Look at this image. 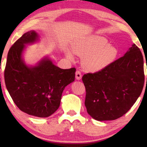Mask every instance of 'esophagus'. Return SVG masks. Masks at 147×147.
<instances>
[{
    "mask_svg": "<svg viewBox=\"0 0 147 147\" xmlns=\"http://www.w3.org/2000/svg\"><path fill=\"white\" fill-rule=\"evenodd\" d=\"M76 80H80L82 78V74H81V72L80 71H76Z\"/></svg>",
    "mask_w": 147,
    "mask_h": 147,
    "instance_id": "1",
    "label": "esophagus"
}]
</instances>
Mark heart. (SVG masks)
I'll list each match as a JSON object with an SVG mask.
<instances>
[{
	"label": "heart",
	"instance_id": "b5f03b06",
	"mask_svg": "<svg viewBox=\"0 0 147 147\" xmlns=\"http://www.w3.org/2000/svg\"><path fill=\"white\" fill-rule=\"evenodd\" d=\"M103 37L93 36L89 37L74 47L73 53L82 58L83 67L89 71H97L112 63L117 55V50L108 45ZM69 59H73V54L67 53Z\"/></svg>",
	"mask_w": 147,
	"mask_h": 147
}]
</instances>
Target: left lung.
<instances>
[{"mask_svg": "<svg viewBox=\"0 0 147 147\" xmlns=\"http://www.w3.org/2000/svg\"><path fill=\"white\" fill-rule=\"evenodd\" d=\"M147 79V78H146ZM87 111L97 121L121 117L142 92L145 74L142 53L133 44L124 56L100 71L82 76Z\"/></svg>", "mask_w": 147, "mask_h": 147, "instance_id": "left-lung-1", "label": "left lung"}]
</instances>
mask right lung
Wrapping results in <instances>:
<instances>
[{"instance_id":"1","label":"right lung","mask_w":147,"mask_h":147,"mask_svg":"<svg viewBox=\"0 0 147 147\" xmlns=\"http://www.w3.org/2000/svg\"><path fill=\"white\" fill-rule=\"evenodd\" d=\"M38 38L35 31L24 34L9 49L4 69V80L12 100L28 115L47 117L60 105L65 88L75 78L76 69H61L49 59L30 67L21 58L24 45Z\"/></svg>"}]
</instances>
